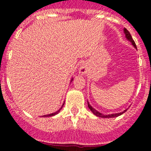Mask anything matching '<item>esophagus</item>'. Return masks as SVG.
<instances>
[{
  "mask_svg": "<svg viewBox=\"0 0 151 151\" xmlns=\"http://www.w3.org/2000/svg\"><path fill=\"white\" fill-rule=\"evenodd\" d=\"M87 71L86 68H84V67H81V68H80V73H81V74H85Z\"/></svg>",
  "mask_w": 151,
  "mask_h": 151,
  "instance_id": "34e87169",
  "label": "esophagus"
}]
</instances>
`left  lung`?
Segmentation results:
<instances>
[{
	"label": "left lung",
	"instance_id": "1",
	"mask_svg": "<svg viewBox=\"0 0 151 151\" xmlns=\"http://www.w3.org/2000/svg\"><path fill=\"white\" fill-rule=\"evenodd\" d=\"M123 30H124V33H125V35H126V39H127L129 41V42H132V45H133V46L135 48H137L136 44H135L134 41L133 39H132V36H131V34H130V33H129V30H128L126 28L123 29ZM88 107H89V109H91V112H92L94 114V115H96V116H98V117H100V118H115V117H118V116H119V115H121L123 113H124V112H126V110H127V109H126V110H124V111H123V112H119V113L111 114V115H103V114L100 113V112H98V111H97V110H96V109H94V108H93L92 106H91V105H90L89 103H88Z\"/></svg>",
	"mask_w": 151,
	"mask_h": 151
}]
</instances>
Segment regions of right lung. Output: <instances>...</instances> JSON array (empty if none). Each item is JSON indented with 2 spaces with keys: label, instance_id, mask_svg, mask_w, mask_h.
<instances>
[{
  "label": "right lung",
  "instance_id": "add662e5",
  "mask_svg": "<svg viewBox=\"0 0 151 151\" xmlns=\"http://www.w3.org/2000/svg\"><path fill=\"white\" fill-rule=\"evenodd\" d=\"M72 80H73V79H72ZM71 81H72V80H71ZM63 106H61V108H60V109H59L57 111V112H54V113L49 114V115H43V116H42V117H51V116H53V115H57V114L59 112H60V109H62V107H63Z\"/></svg>",
  "mask_w": 151,
  "mask_h": 151
}]
</instances>
